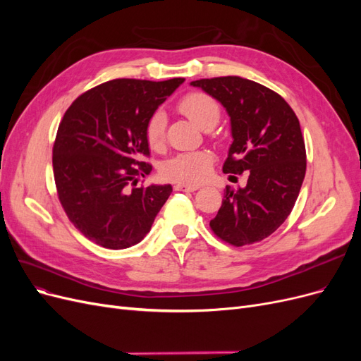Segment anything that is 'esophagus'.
<instances>
[{"instance_id": "1", "label": "esophagus", "mask_w": 361, "mask_h": 361, "mask_svg": "<svg viewBox=\"0 0 361 361\" xmlns=\"http://www.w3.org/2000/svg\"><path fill=\"white\" fill-rule=\"evenodd\" d=\"M199 187L195 185H185V183H176L174 185V191H183V192H194L197 191Z\"/></svg>"}]
</instances>
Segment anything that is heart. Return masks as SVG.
Here are the masks:
<instances>
[{"mask_svg":"<svg viewBox=\"0 0 361 361\" xmlns=\"http://www.w3.org/2000/svg\"><path fill=\"white\" fill-rule=\"evenodd\" d=\"M179 111L187 116L194 125L202 129L212 128L220 118V105L212 96L192 92L185 94L178 104ZM166 114L161 110L152 114L146 123V140L152 149H158L164 143L166 135ZM214 158L206 150H194L178 154L162 164V176L182 183H200L211 173Z\"/></svg>","mask_w":361,"mask_h":361,"instance_id":"heart-1","label":"heart"}]
</instances>
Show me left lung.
<instances>
[{
    "instance_id": "left-lung-1",
    "label": "left lung",
    "mask_w": 361,
    "mask_h": 361,
    "mask_svg": "<svg viewBox=\"0 0 361 361\" xmlns=\"http://www.w3.org/2000/svg\"><path fill=\"white\" fill-rule=\"evenodd\" d=\"M220 102L231 117L232 145L223 171L248 173L245 188L226 187L212 232L235 247L255 244L285 223L305 176L298 117L283 97L241 76L191 82Z\"/></svg>"
}]
</instances>
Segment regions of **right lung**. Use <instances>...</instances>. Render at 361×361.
<instances>
[{
	"mask_svg": "<svg viewBox=\"0 0 361 361\" xmlns=\"http://www.w3.org/2000/svg\"><path fill=\"white\" fill-rule=\"evenodd\" d=\"M183 81L113 80L76 97L64 113L52 149L54 179L71 223L94 244H138L167 202L171 185H135L152 171L141 161L149 157L147 120Z\"/></svg>",
	"mask_w": 361,
	"mask_h": 361,
	"instance_id": "right-lung-1",
	"label": "right lung"
}]
</instances>
